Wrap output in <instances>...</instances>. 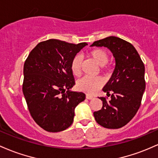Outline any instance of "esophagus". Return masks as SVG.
Returning <instances> with one entry per match:
<instances>
[{"mask_svg": "<svg viewBox=\"0 0 158 158\" xmlns=\"http://www.w3.org/2000/svg\"><path fill=\"white\" fill-rule=\"evenodd\" d=\"M86 98H87V99H89V100H90V99H93V95H88V94H87V95H86Z\"/></svg>", "mask_w": 158, "mask_h": 158, "instance_id": "34e87169", "label": "esophagus"}]
</instances>
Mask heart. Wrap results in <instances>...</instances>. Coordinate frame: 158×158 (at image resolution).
Segmentation results:
<instances>
[{
    "instance_id": "1",
    "label": "heart",
    "mask_w": 158,
    "mask_h": 158,
    "mask_svg": "<svg viewBox=\"0 0 158 158\" xmlns=\"http://www.w3.org/2000/svg\"><path fill=\"white\" fill-rule=\"evenodd\" d=\"M89 55L95 63L100 66H104L108 63L109 55L105 50L102 48L93 49L89 53ZM82 57L81 55H76L71 63V70L72 74L75 76L81 74ZM103 81L101 77H84L77 81V88L79 91L87 94H94L102 86Z\"/></svg>"
}]
</instances>
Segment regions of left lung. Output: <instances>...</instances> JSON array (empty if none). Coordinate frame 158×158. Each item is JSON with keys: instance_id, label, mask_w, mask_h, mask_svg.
Masks as SVG:
<instances>
[{"instance_id": "left-lung-1", "label": "left lung", "mask_w": 158, "mask_h": 158, "mask_svg": "<svg viewBox=\"0 0 158 158\" xmlns=\"http://www.w3.org/2000/svg\"><path fill=\"white\" fill-rule=\"evenodd\" d=\"M92 47H105L115 58V69L103 91L110 95L107 101L100 97L102 108L94 112L95 121L106 128L125 126L135 116L146 89L145 66L135 48L116 36L95 41Z\"/></svg>"}]
</instances>
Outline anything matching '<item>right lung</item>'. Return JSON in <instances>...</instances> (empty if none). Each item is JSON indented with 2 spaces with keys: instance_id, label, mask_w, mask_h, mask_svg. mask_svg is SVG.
I'll use <instances>...</instances> for the list:
<instances>
[{
  "instance_id": "1",
  "label": "right lung",
  "mask_w": 158,
  "mask_h": 158,
  "mask_svg": "<svg viewBox=\"0 0 158 158\" xmlns=\"http://www.w3.org/2000/svg\"><path fill=\"white\" fill-rule=\"evenodd\" d=\"M58 40L40 42L24 65L23 93L30 113L37 125L49 132L68 128L74 121V110L85 100L83 93L73 92L71 63L87 45Z\"/></svg>"
}]
</instances>
